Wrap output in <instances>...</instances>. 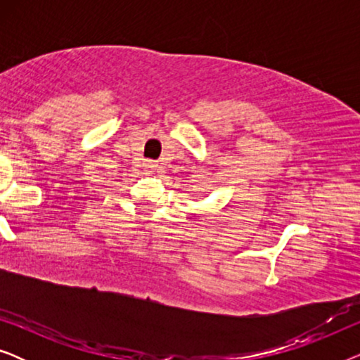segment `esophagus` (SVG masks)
I'll use <instances>...</instances> for the list:
<instances>
[{"label": "esophagus", "instance_id": "esophagus-1", "mask_svg": "<svg viewBox=\"0 0 360 360\" xmlns=\"http://www.w3.org/2000/svg\"><path fill=\"white\" fill-rule=\"evenodd\" d=\"M155 167H157L155 162H152V160H147V162H144V169H146V170H154Z\"/></svg>", "mask_w": 360, "mask_h": 360}]
</instances>
